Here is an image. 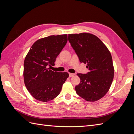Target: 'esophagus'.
Wrapping results in <instances>:
<instances>
[{
    "mask_svg": "<svg viewBox=\"0 0 134 134\" xmlns=\"http://www.w3.org/2000/svg\"><path fill=\"white\" fill-rule=\"evenodd\" d=\"M74 75H75V74H73V73H69V77H72V76H74Z\"/></svg>",
    "mask_w": 134,
    "mask_h": 134,
    "instance_id": "obj_1",
    "label": "esophagus"
}]
</instances>
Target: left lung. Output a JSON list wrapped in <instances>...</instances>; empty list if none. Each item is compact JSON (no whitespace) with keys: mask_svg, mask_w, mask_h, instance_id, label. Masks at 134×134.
<instances>
[{"mask_svg":"<svg viewBox=\"0 0 134 134\" xmlns=\"http://www.w3.org/2000/svg\"><path fill=\"white\" fill-rule=\"evenodd\" d=\"M68 40L80 63L87 64V74H77L80 83L75 87L77 94L87 101L102 98L109 90L114 76L112 56L96 36L88 34H69Z\"/></svg>","mask_w":134,"mask_h":134,"instance_id":"1","label":"left lung"}]
</instances>
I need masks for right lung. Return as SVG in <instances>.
Here are the masks:
<instances>
[{
  "mask_svg": "<svg viewBox=\"0 0 134 134\" xmlns=\"http://www.w3.org/2000/svg\"><path fill=\"white\" fill-rule=\"evenodd\" d=\"M67 41V35L48 36L36 41L27 54L24 62V82L36 99L47 102L60 94L69 74L48 68L54 66Z\"/></svg>",
  "mask_w": 134,
  "mask_h": 134,
  "instance_id": "add662e5",
  "label": "right lung"
}]
</instances>
